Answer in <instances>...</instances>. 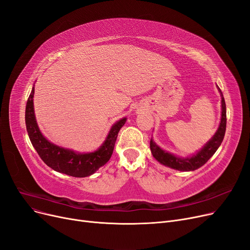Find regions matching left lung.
<instances>
[{
    "label": "left lung",
    "instance_id": "1",
    "mask_svg": "<svg viewBox=\"0 0 250 250\" xmlns=\"http://www.w3.org/2000/svg\"><path fill=\"white\" fill-rule=\"evenodd\" d=\"M218 86V85H216ZM222 98V116L221 123L219 125L218 131L215 132L213 137L206 143L196 154H193L189 157H180L169 152L161 149L153 140H150V150L153 157L159 162V164L168 167L170 168L182 170V171H192L201 167L205 165L208 160L215 153V151L221 146L223 139L226 133V125H227V115H226V103L222 91L218 86Z\"/></svg>",
    "mask_w": 250,
    "mask_h": 250
}]
</instances>
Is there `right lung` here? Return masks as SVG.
Wrapping results in <instances>:
<instances>
[{
    "label": "right lung",
    "mask_w": 250,
    "mask_h": 250,
    "mask_svg": "<svg viewBox=\"0 0 250 250\" xmlns=\"http://www.w3.org/2000/svg\"><path fill=\"white\" fill-rule=\"evenodd\" d=\"M35 86L28 97L25 108V125L32 146L45 164L52 169L75 178H84L93 175L110 159L115 141L121 129L126 122L124 117L116 122L110 128L103 144L94 152L80 153L51 143L41 133L34 108Z\"/></svg>",
    "instance_id": "1"
}]
</instances>
